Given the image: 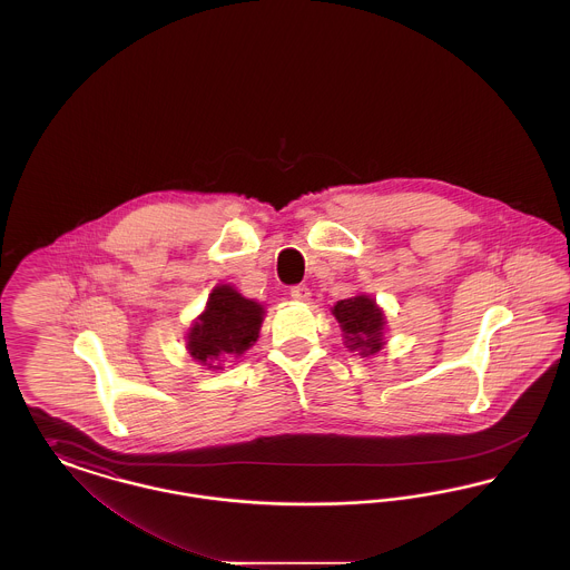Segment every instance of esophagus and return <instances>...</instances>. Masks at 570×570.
I'll return each instance as SVG.
<instances>
[{"instance_id": "esophagus-1", "label": "esophagus", "mask_w": 570, "mask_h": 570, "mask_svg": "<svg viewBox=\"0 0 570 570\" xmlns=\"http://www.w3.org/2000/svg\"><path fill=\"white\" fill-rule=\"evenodd\" d=\"M291 297L295 298V301H309L312 293H309V288L305 284H298V286L291 288Z\"/></svg>"}]
</instances>
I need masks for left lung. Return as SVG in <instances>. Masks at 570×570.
<instances>
[{"label": "left lung", "instance_id": "left-lung-1", "mask_svg": "<svg viewBox=\"0 0 570 570\" xmlns=\"http://www.w3.org/2000/svg\"><path fill=\"white\" fill-rule=\"evenodd\" d=\"M333 314L344 331L351 351H361V354L379 353L384 316L372 298L361 295L337 301Z\"/></svg>", "mask_w": 570, "mask_h": 570}]
</instances>
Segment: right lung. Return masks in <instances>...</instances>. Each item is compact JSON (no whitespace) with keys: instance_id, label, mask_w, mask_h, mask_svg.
Returning <instances> with one entry per match:
<instances>
[{"instance_id":"1","label":"right lung","mask_w":570,"mask_h":570,"mask_svg":"<svg viewBox=\"0 0 570 570\" xmlns=\"http://www.w3.org/2000/svg\"><path fill=\"white\" fill-rule=\"evenodd\" d=\"M263 307L242 297L230 286H217L188 335V351L196 361L219 367L233 356L244 354L258 337Z\"/></svg>"}]
</instances>
